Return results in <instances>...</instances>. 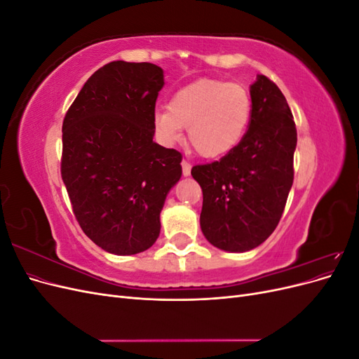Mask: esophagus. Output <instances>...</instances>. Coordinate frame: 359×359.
Listing matches in <instances>:
<instances>
[{
    "label": "esophagus",
    "mask_w": 359,
    "mask_h": 359,
    "mask_svg": "<svg viewBox=\"0 0 359 359\" xmlns=\"http://www.w3.org/2000/svg\"><path fill=\"white\" fill-rule=\"evenodd\" d=\"M181 166H182V175L184 177H189L190 172H191V165L187 160H182L181 161Z\"/></svg>",
    "instance_id": "34e87169"
}]
</instances>
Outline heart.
I'll list each match as a JSON object with an SVG mask.
<instances>
[{"instance_id":"1","label":"heart","mask_w":359,"mask_h":359,"mask_svg":"<svg viewBox=\"0 0 359 359\" xmlns=\"http://www.w3.org/2000/svg\"><path fill=\"white\" fill-rule=\"evenodd\" d=\"M252 116L244 86L201 79L172 95L169 107H157L153 123L163 144L180 142L187 128L189 142L203 158L224 157L241 144Z\"/></svg>"}]
</instances>
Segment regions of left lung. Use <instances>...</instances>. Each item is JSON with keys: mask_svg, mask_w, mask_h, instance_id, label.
Returning <instances> with one entry per match:
<instances>
[{"mask_svg": "<svg viewBox=\"0 0 359 359\" xmlns=\"http://www.w3.org/2000/svg\"><path fill=\"white\" fill-rule=\"evenodd\" d=\"M250 97L241 144L220 161L191 169L203 193L201 229L214 247L232 253L253 250L274 232L293 182L297 127L283 93L257 74Z\"/></svg>", "mask_w": 359, "mask_h": 359, "instance_id": "8db88e82", "label": "left lung"}]
</instances>
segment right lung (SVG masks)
Returning <instances> with one entry per match:
<instances>
[{"mask_svg": "<svg viewBox=\"0 0 359 359\" xmlns=\"http://www.w3.org/2000/svg\"><path fill=\"white\" fill-rule=\"evenodd\" d=\"M165 85L151 62L112 61L85 82L62 123L61 177L76 220L104 252H145L181 178V153L156 144L153 116Z\"/></svg>", "mask_w": 359, "mask_h": 359, "instance_id": "obj_1", "label": "right lung"}]
</instances>
